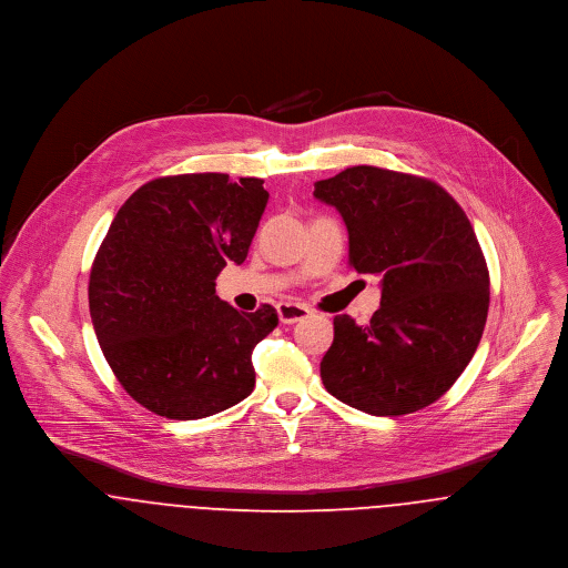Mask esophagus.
Instances as JSON below:
<instances>
[{"mask_svg":"<svg viewBox=\"0 0 568 568\" xmlns=\"http://www.w3.org/2000/svg\"><path fill=\"white\" fill-rule=\"evenodd\" d=\"M307 315H312V310L307 305H301V303H281L278 305V317L283 324H294L298 320H305Z\"/></svg>","mask_w":568,"mask_h":568,"instance_id":"1","label":"esophagus"}]
</instances>
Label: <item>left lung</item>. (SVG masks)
Listing matches in <instances>:
<instances>
[{
    "label": "left lung",
    "mask_w": 568,
    "mask_h": 568,
    "mask_svg": "<svg viewBox=\"0 0 568 568\" xmlns=\"http://www.w3.org/2000/svg\"><path fill=\"white\" fill-rule=\"evenodd\" d=\"M348 229V263L381 276V307L366 326L333 317L320 362L328 394L373 416L436 403L473 359L490 305V276L475 231L438 183L355 165L315 183Z\"/></svg>",
    "instance_id": "1"
}]
</instances>
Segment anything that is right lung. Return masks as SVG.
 I'll use <instances>...</instances> for the list:
<instances>
[{
  "mask_svg": "<svg viewBox=\"0 0 568 568\" xmlns=\"http://www.w3.org/2000/svg\"><path fill=\"white\" fill-rule=\"evenodd\" d=\"M267 197L261 179L181 174L141 185L118 211L91 265L89 312L111 371L145 409L195 420L253 392L254 346L278 315L237 312L215 278L246 261Z\"/></svg>",
  "mask_w": 568,
  "mask_h": 568,
  "instance_id": "right-lung-1",
  "label": "right lung"
}]
</instances>
